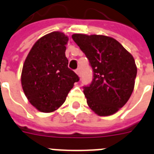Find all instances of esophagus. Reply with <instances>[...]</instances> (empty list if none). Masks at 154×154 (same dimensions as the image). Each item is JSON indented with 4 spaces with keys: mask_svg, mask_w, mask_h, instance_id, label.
<instances>
[{
    "mask_svg": "<svg viewBox=\"0 0 154 154\" xmlns=\"http://www.w3.org/2000/svg\"><path fill=\"white\" fill-rule=\"evenodd\" d=\"M75 73H77V74L79 76V77L81 76V71H80V69H79V68H77V69H75Z\"/></svg>",
    "mask_w": 154,
    "mask_h": 154,
    "instance_id": "34e87169",
    "label": "esophagus"
}]
</instances>
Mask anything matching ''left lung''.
<instances>
[{
	"label": "left lung",
	"instance_id": "left-lung-1",
	"mask_svg": "<svg viewBox=\"0 0 154 154\" xmlns=\"http://www.w3.org/2000/svg\"><path fill=\"white\" fill-rule=\"evenodd\" d=\"M72 38L93 69L91 85L83 88L88 106L100 116L113 115L125 105L134 89V58L111 37L73 34Z\"/></svg>",
	"mask_w": 154,
	"mask_h": 154
}]
</instances>
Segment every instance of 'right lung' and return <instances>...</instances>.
<instances>
[{
  "label": "right lung",
  "instance_id": "add662e5",
  "mask_svg": "<svg viewBox=\"0 0 154 154\" xmlns=\"http://www.w3.org/2000/svg\"><path fill=\"white\" fill-rule=\"evenodd\" d=\"M69 38L53 32L37 41L21 72V86L29 102L38 111L52 112L65 101L79 77L68 67L65 55Z\"/></svg>",
  "mask_w": 154,
  "mask_h": 154
}]
</instances>
